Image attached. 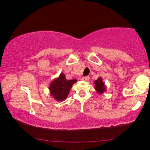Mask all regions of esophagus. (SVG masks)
<instances>
[{
	"mask_svg": "<svg viewBox=\"0 0 150 150\" xmlns=\"http://www.w3.org/2000/svg\"><path fill=\"white\" fill-rule=\"evenodd\" d=\"M89 79H90V77H88V76H87V77H83L82 80H83V81H88V80H89Z\"/></svg>",
	"mask_w": 150,
	"mask_h": 150,
	"instance_id": "esophagus-1",
	"label": "esophagus"
}]
</instances>
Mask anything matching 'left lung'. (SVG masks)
Masks as SVG:
<instances>
[{"label":"left lung","instance_id":"obj_1","mask_svg":"<svg viewBox=\"0 0 150 150\" xmlns=\"http://www.w3.org/2000/svg\"><path fill=\"white\" fill-rule=\"evenodd\" d=\"M94 84H95V90L97 93L101 95V94H103L104 92L106 91L105 84L103 81V79L101 77L94 81Z\"/></svg>","mask_w":150,"mask_h":150}]
</instances>
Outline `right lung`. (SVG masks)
Here are the masks:
<instances>
[{
	"label": "right lung",
	"mask_w": 150,
	"mask_h": 150,
	"mask_svg": "<svg viewBox=\"0 0 150 150\" xmlns=\"http://www.w3.org/2000/svg\"><path fill=\"white\" fill-rule=\"evenodd\" d=\"M77 81L75 79L72 80L66 79L65 74L62 73L59 77L54 79L50 85V95L55 100H65L69 95L71 88Z\"/></svg>",
	"instance_id": "add662e5"
}]
</instances>
